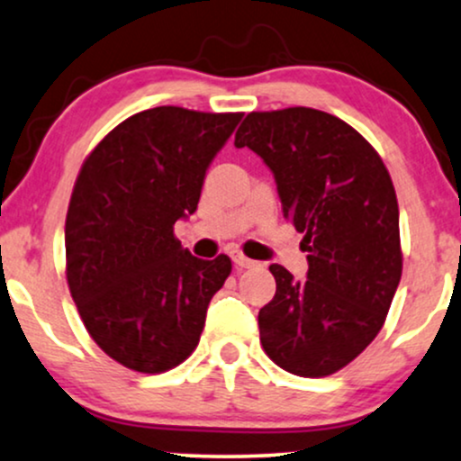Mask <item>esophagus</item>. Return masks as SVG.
<instances>
[{
    "instance_id": "1",
    "label": "esophagus",
    "mask_w": 461,
    "mask_h": 461,
    "mask_svg": "<svg viewBox=\"0 0 461 461\" xmlns=\"http://www.w3.org/2000/svg\"><path fill=\"white\" fill-rule=\"evenodd\" d=\"M232 263H235V265H237V267H241V269L254 267V265H257V261H252V258L243 257V254H241V252H232Z\"/></svg>"
}]
</instances>
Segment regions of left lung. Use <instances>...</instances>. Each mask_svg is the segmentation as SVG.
<instances>
[{"instance_id": "left-lung-1", "label": "left lung", "mask_w": 461, "mask_h": 461, "mask_svg": "<svg viewBox=\"0 0 461 461\" xmlns=\"http://www.w3.org/2000/svg\"><path fill=\"white\" fill-rule=\"evenodd\" d=\"M235 146L274 172L283 215L308 252L302 283L269 265L276 295L258 311L265 354L294 375H332L377 337L402 280L393 178L354 127L312 107L250 112Z\"/></svg>"}]
</instances>
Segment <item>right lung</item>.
I'll return each instance as SVG.
<instances>
[{
  "label": "right lung",
  "instance_id": "1",
  "mask_svg": "<svg viewBox=\"0 0 461 461\" xmlns=\"http://www.w3.org/2000/svg\"><path fill=\"white\" fill-rule=\"evenodd\" d=\"M240 112L161 105L133 113L86 157L70 194L67 283L86 330L138 373L175 369L196 349L207 306L230 276L226 254L192 257L176 220L198 207Z\"/></svg>",
  "mask_w": 461,
  "mask_h": 461
}]
</instances>
